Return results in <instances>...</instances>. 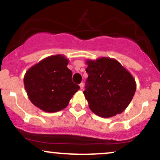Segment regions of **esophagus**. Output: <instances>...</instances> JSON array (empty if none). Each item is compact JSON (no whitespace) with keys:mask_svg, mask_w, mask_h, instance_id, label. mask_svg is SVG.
Segmentation results:
<instances>
[{"mask_svg":"<svg viewBox=\"0 0 160 160\" xmlns=\"http://www.w3.org/2000/svg\"><path fill=\"white\" fill-rule=\"evenodd\" d=\"M79 87H80L81 90H83V88H84V83H81V84H79Z\"/></svg>","mask_w":160,"mask_h":160,"instance_id":"obj_1","label":"esophagus"}]
</instances>
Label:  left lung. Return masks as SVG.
<instances>
[{"mask_svg":"<svg viewBox=\"0 0 160 160\" xmlns=\"http://www.w3.org/2000/svg\"><path fill=\"white\" fill-rule=\"evenodd\" d=\"M85 63L88 78L84 95L90 110L104 118L123 112L136 91L133 76L113 58L87 59Z\"/></svg>","mask_w":160,"mask_h":160,"instance_id":"8db88e82","label":"left lung"}]
</instances>
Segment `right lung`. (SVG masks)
<instances>
[{"instance_id": "add662e5", "label": "right lung", "mask_w": 160, "mask_h": 160, "mask_svg": "<svg viewBox=\"0 0 160 160\" xmlns=\"http://www.w3.org/2000/svg\"><path fill=\"white\" fill-rule=\"evenodd\" d=\"M69 59L63 54L48 57L26 72L25 90L33 104L45 112H56L68 107L79 90L72 82Z\"/></svg>"}]
</instances>
